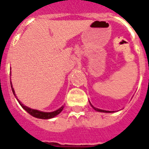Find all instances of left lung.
<instances>
[{
    "instance_id": "8db88e82",
    "label": "left lung",
    "mask_w": 149,
    "mask_h": 149,
    "mask_svg": "<svg viewBox=\"0 0 149 149\" xmlns=\"http://www.w3.org/2000/svg\"><path fill=\"white\" fill-rule=\"evenodd\" d=\"M91 106L93 107V109H94L95 110H96V111H98V112H103V113H113V111H107V110H100V109H98V108H95V107H94L93 106V105L91 104Z\"/></svg>"
}]
</instances>
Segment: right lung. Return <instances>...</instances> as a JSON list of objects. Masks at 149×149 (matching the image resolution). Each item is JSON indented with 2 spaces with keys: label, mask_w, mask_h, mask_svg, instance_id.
I'll return each instance as SVG.
<instances>
[{
  "label": "right lung",
  "mask_w": 149,
  "mask_h": 149,
  "mask_svg": "<svg viewBox=\"0 0 149 149\" xmlns=\"http://www.w3.org/2000/svg\"><path fill=\"white\" fill-rule=\"evenodd\" d=\"M10 84H11V87H12V90H13V93H15V91H14V89H13V86H12L11 81H10ZM18 102H19V104H21V106H22V107H23V108L24 109V110H25L27 113H28L29 114H30V115L36 117V118H39V119H51V118H53V117L56 116L58 115L60 113H61L62 110H63V107H64L63 106V107H61L60 109L56 110V111L51 112V113H45V112H41V111H39V110L30 109V108H29V107H27L24 106V104H22L19 101H18Z\"/></svg>",
  "instance_id": "right-lung-1"
}]
</instances>
